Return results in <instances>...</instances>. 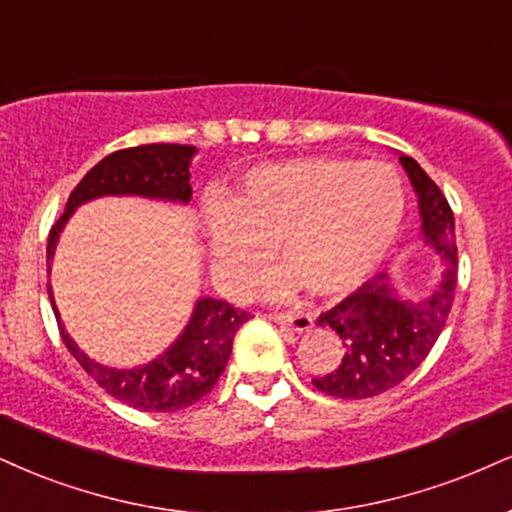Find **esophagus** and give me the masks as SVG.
Segmentation results:
<instances>
[{
    "label": "esophagus",
    "instance_id": "esophagus-1",
    "mask_svg": "<svg viewBox=\"0 0 512 512\" xmlns=\"http://www.w3.org/2000/svg\"><path fill=\"white\" fill-rule=\"evenodd\" d=\"M269 319L276 324H283V326H291L293 331H298V334H305V331H310L315 322H312L310 315H305V312H288V315H269Z\"/></svg>",
    "mask_w": 512,
    "mask_h": 512
}]
</instances>
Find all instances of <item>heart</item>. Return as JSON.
Wrapping results in <instances>:
<instances>
[{
    "instance_id": "heart-1",
    "label": "heart",
    "mask_w": 512,
    "mask_h": 512,
    "mask_svg": "<svg viewBox=\"0 0 512 512\" xmlns=\"http://www.w3.org/2000/svg\"><path fill=\"white\" fill-rule=\"evenodd\" d=\"M403 212V183L389 164L312 155L255 166L209 209V269L238 291L276 245L286 267L264 281L269 298H291L303 283L319 298H343L386 260Z\"/></svg>"
}]
</instances>
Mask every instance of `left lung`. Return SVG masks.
Instances as JSON below:
<instances>
[{
    "label": "left lung",
    "mask_w": 512,
    "mask_h": 512,
    "mask_svg": "<svg viewBox=\"0 0 512 512\" xmlns=\"http://www.w3.org/2000/svg\"><path fill=\"white\" fill-rule=\"evenodd\" d=\"M420 209L422 243L439 257V281L420 298H408L389 274L362 283L317 324L334 329L343 357L331 374L312 379L326 396L372 398L398 386L422 365L446 326L458 281L455 219L439 186L415 159L398 155Z\"/></svg>",
    "instance_id": "1"
}]
</instances>
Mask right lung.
Masks as SVG:
<instances>
[{
    "label": "right lung",
    "instance_id": "1",
    "mask_svg": "<svg viewBox=\"0 0 512 512\" xmlns=\"http://www.w3.org/2000/svg\"><path fill=\"white\" fill-rule=\"evenodd\" d=\"M197 155L193 145H140L119 150L97 162L69 195L64 214L52 226L47 240V274H52L54 252L73 212L100 197H145V200L188 205L190 162ZM52 310L57 315L66 348L78 365L102 386L109 396L143 412H176L205 398L214 389L231 357L233 338L250 315L224 300L197 298L193 315L176 341L155 360L135 367H109L80 350L66 331L47 283Z\"/></svg>",
    "mask_w": 512,
    "mask_h": 512
}]
</instances>
